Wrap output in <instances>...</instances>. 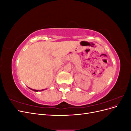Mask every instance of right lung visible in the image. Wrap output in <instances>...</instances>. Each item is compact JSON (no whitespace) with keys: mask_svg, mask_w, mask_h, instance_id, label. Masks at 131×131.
Wrapping results in <instances>:
<instances>
[{"mask_svg":"<svg viewBox=\"0 0 131 131\" xmlns=\"http://www.w3.org/2000/svg\"><path fill=\"white\" fill-rule=\"evenodd\" d=\"M29 89H30V90H33V91H35V92H38V91H43V90H46V89H44V90H33V89H30V88H28Z\"/></svg>","mask_w":131,"mask_h":131,"instance_id":"obj_1","label":"right lung"}]
</instances>
